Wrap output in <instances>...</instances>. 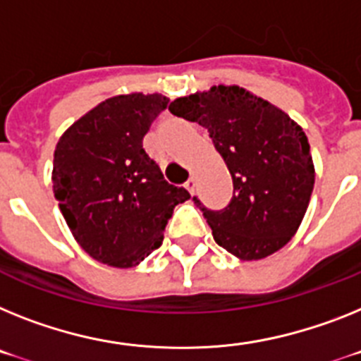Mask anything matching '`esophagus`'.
I'll return each instance as SVG.
<instances>
[{"instance_id": "34e87169", "label": "esophagus", "mask_w": 361, "mask_h": 361, "mask_svg": "<svg viewBox=\"0 0 361 361\" xmlns=\"http://www.w3.org/2000/svg\"><path fill=\"white\" fill-rule=\"evenodd\" d=\"M185 189L189 190L190 195H195V190H196V180H195V178H190V180L187 181V183H185Z\"/></svg>"}]
</instances>
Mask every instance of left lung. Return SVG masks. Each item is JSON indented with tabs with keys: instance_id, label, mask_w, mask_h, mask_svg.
I'll return each instance as SVG.
<instances>
[{
	"instance_id": "obj_1",
	"label": "left lung",
	"mask_w": 361,
	"mask_h": 361,
	"mask_svg": "<svg viewBox=\"0 0 361 361\" xmlns=\"http://www.w3.org/2000/svg\"><path fill=\"white\" fill-rule=\"evenodd\" d=\"M171 114L207 128L233 178L222 211H204L214 242L240 260H260L290 242L310 202L316 171L302 128L240 86L180 97Z\"/></svg>"
}]
</instances>
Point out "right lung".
Listing matches in <instances>:
<instances>
[{
  "instance_id": "add662e5",
  "label": "right lung",
  "mask_w": 361,
  "mask_h": 361,
  "mask_svg": "<svg viewBox=\"0 0 361 361\" xmlns=\"http://www.w3.org/2000/svg\"><path fill=\"white\" fill-rule=\"evenodd\" d=\"M166 104L161 93L110 97L75 121L54 148V198L75 240L102 264L137 266L161 246L176 205L190 198L143 148Z\"/></svg>"
}]
</instances>
